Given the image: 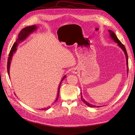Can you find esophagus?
I'll list each match as a JSON object with an SVG mask.
<instances>
[{"mask_svg": "<svg viewBox=\"0 0 135 135\" xmlns=\"http://www.w3.org/2000/svg\"><path fill=\"white\" fill-rule=\"evenodd\" d=\"M78 72H79V70H78V69H76V68H75V69H74L73 70V73H74V74H76V73H78Z\"/></svg>", "mask_w": 135, "mask_h": 135, "instance_id": "1", "label": "esophagus"}]
</instances>
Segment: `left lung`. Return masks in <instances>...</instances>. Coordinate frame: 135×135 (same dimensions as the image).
Wrapping results in <instances>:
<instances>
[{
	"label": "left lung",
	"instance_id": "left-lung-1",
	"mask_svg": "<svg viewBox=\"0 0 135 135\" xmlns=\"http://www.w3.org/2000/svg\"><path fill=\"white\" fill-rule=\"evenodd\" d=\"M108 32L109 33V35H110V37H111V38L114 40L115 42H117V43L118 44V46L120 47V48H122V49L123 50V51L124 52V54H125V56H126V65H127V73H128V71H129V65H128V56H127V51H126V48H125V46L122 43V42L120 41L119 39H118V38H117V37L116 36V35H115V34L112 31H111V30H108ZM81 100H82V101H83L88 106H89V107H94V108H95V107H97V108H98V107H100V106H96V105H93V104H90L89 102H88L87 101H86L85 100H84V99L83 98V96H82V94H81Z\"/></svg>",
	"mask_w": 135,
	"mask_h": 135
}]
</instances>
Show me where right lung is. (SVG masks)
<instances>
[{
  "label": "right lung",
  "instance_id": "1",
  "mask_svg": "<svg viewBox=\"0 0 135 135\" xmlns=\"http://www.w3.org/2000/svg\"><path fill=\"white\" fill-rule=\"evenodd\" d=\"M37 28V26H35V25H33V26H31L26 27L24 28L23 29L21 30V32H20V33L18 34V38L17 39L16 42H14V44H13V46H12V47L11 49V50L10 51V53L9 54V57H8V65H7V70H8V74H9V76H10V63H11V59H12V57L13 56V53L16 51L17 46L18 45V43H20V42H21L22 41L24 40L25 39H26L27 37L31 33H32L34 31L36 30ZM65 78H66V75H65L62 78V79L61 81V83L60 84V85L59 86L58 91H57V96L56 100L55 101V102L53 103L56 102L58 100V98L59 97V94H60V86H61V84L62 81L63 80V79ZM50 107H51L50 106H49V107H47V108H42V109H39L40 110H47V109H49Z\"/></svg>",
  "mask_w": 135,
  "mask_h": 135
}]
</instances>
